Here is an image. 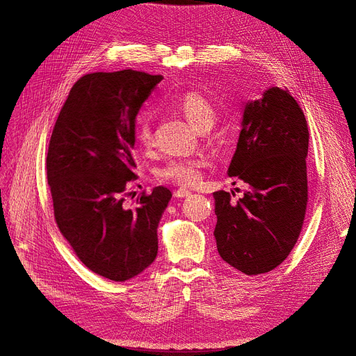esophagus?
<instances>
[{"label": "esophagus", "mask_w": 356, "mask_h": 356, "mask_svg": "<svg viewBox=\"0 0 356 356\" xmlns=\"http://www.w3.org/2000/svg\"><path fill=\"white\" fill-rule=\"evenodd\" d=\"M174 195L177 196V197H187V196H190L191 195V191L188 190V188H186V187H179V188H177L175 190V193H174Z\"/></svg>", "instance_id": "obj_1"}]
</instances>
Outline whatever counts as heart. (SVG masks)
<instances>
[{
  "label": "heart",
  "instance_id": "heart-1",
  "mask_svg": "<svg viewBox=\"0 0 356 356\" xmlns=\"http://www.w3.org/2000/svg\"><path fill=\"white\" fill-rule=\"evenodd\" d=\"M177 108L187 117V120L196 126L199 131H208L217 120V106L199 90H187L175 99ZM136 143L149 148L153 144V118L152 114L144 111L136 117L135 122ZM208 165L204 157H172L156 169L154 175L159 181L175 182L181 186H193L202 177L203 168Z\"/></svg>",
  "mask_w": 356,
  "mask_h": 356
}]
</instances>
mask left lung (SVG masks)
<instances>
[{
	"mask_svg": "<svg viewBox=\"0 0 356 356\" xmlns=\"http://www.w3.org/2000/svg\"><path fill=\"white\" fill-rule=\"evenodd\" d=\"M307 148L305 113L288 90L272 88L246 104L227 174L250 188L238 203L233 193H213L218 252L242 273L270 272L294 248L309 199Z\"/></svg>",
	"mask_w": 356,
	"mask_h": 356,
	"instance_id": "1",
	"label": "left lung"
}]
</instances>
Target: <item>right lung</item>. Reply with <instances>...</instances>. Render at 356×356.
I'll return each instance as SVG.
<instances>
[{
    "mask_svg": "<svg viewBox=\"0 0 356 356\" xmlns=\"http://www.w3.org/2000/svg\"><path fill=\"white\" fill-rule=\"evenodd\" d=\"M161 79L134 70L83 75L50 138L47 181L58 227L86 267L115 282L154 261L157 225L172 197L159 186L134 208L124 204L138 179L135 117Z\"/></svg>",
    "mask_w": 356,
    "mask_h": 356,
    "instance_id": "1",
    "label": "right lung"
}]
</instances>
